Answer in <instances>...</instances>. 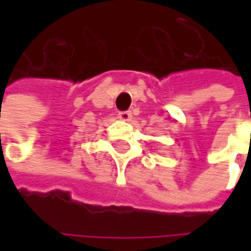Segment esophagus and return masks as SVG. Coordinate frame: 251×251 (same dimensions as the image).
Segmentation results:
<instances>
[{
	"mask_svg": "<svg viewBox=\"0 0 251 251\" xmlns=\"http://www.w3.org/2000/svg\"><path fill=\"white\" fill-rule=\"evenodd\" d=\"M131 117H132V116H131L130 111H120V113H119V119L123 121H130Z\"/></svg>",
	"mask_w": 251,
	"mask_h": 251,
	"instance_id": "esophagus-1",
	"label": "esophagus"
}]
</instances>
